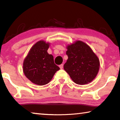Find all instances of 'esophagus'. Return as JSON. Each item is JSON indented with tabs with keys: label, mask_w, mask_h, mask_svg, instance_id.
<instances>
[{
	"label": "esophagus",
	"mask_w": 120,
	"mask_h": 120,
	"mask_svg": "<svg viewBox=\"0 0 120 120\" xmlns=\"http://www.w3.org/2000/svg\"><path fill=\"white\" fill-rule=\"evenodd\" d=\"M63 67H64V64H60V66H59V67H60V68L61 69H62L63 68Z\"/></svg>",
	"instance_id": "1"
}]
</instances>
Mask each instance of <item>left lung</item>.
I'll return each instance as SVG.
<instances>
[{
    "label": "left lung",
    "instance_id": "1",
    "mask_svg": "<svg viewBox=\"0 0 120 120\" xmlns=\"http://www.w3.org/2000/svg\"><path fill=\"white\" fill-rule=\"evenodd\" d=\"M68 58L64 64V70L74 82L85 85L92 82L96 77L100 63L90 46L82 41H76L67 46Z\"/></svg>",
    "mask_w": 120,
    "mask_h": 120
}]
</instances>
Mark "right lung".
Instances as JSON below:
<instances>
[{
  "label": "right lung",
  "instance_id": "1",
  "mask_svg": "<svg viewBox=\"0 0 120 120\" xmlns=\"http://www.w3.org/2000/svg\"><path fill=\"white\" fill-rule=\"evenodd\" d=\"M50 43L41 40L33 45L23 62V72L33 84H48L60 68L54 64L53 56L47 51Z\"/></svg>",
  "mask_w": 120,
  "mask_h": 120
}]
</instances>
